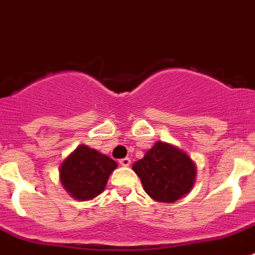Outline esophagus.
Listing matches in <instances>:
<instances>
[{
	"label": "esophagus",
	"instance_id": "esophagus-1",
	"mask_svg": "<svg viewBox=\"0 0 255 255\" xmlns=\"http://www.w3.org/2000/svg\"><path fill=\"white\" fill-rule=\"evenodd\" d=\"M119 163H121L122 166H126V167H127V166H129V164H131V159H129L128 157L122 158V159H119Z\"/></svg>",
	"mask_w": 255,
	"mask_h": 255
}]
</instances>
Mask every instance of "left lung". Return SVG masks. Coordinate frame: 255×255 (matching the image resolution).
Segmentation results:
<instances>
[{
  "mask_svg": "<svg viewBox=\"0 0 255 255\" xmlns=\"http://www.w3.org/2000/svg\"><path fill=\"white\" fill-rule=\"evenodd\" d=\"M132 170L153 200L167 204L189 193L196 179L193 160L166 142H157L142 159L134 162Z\"/></svg>",
  "mask_w": 255,
  "mask_h": 255,
  "instance_id": "left-lung-1",
  "label": "left lung"
}]
</instances>
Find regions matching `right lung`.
Returning a JSON list of instances; mask_svg holds the SVG:
<instances>
[{
	"instance_id": "add662e5",
	"label": "right lung",
	"mask_w": 255,
	"mask_h": 255,
	"mask_svg": "<svg viewBox=\"0 0 255 255\" xmlns=\"http://www.w3.org/2000/svg\"><path fill=\"white\" fill-rule=\"evenodd\" d=\"M117 162L95 149L80 145L59 168L62 185L76 200H92L104 192Z\"/></svg>"
}]
</instances>
